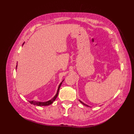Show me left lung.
Wrapping results in <instances>:
<instances>
[{"instance_id":"left-lung-1","label":"left lung","mask_w":134,"mask_h":134,"mask_svg":"<svg viewBox=\"0 0 134 134\" xmlns=\"http://www.w3.org/2000/svg\"><path fill=\"white\" fill-rule=\"evenodd\" d=\"M79 101H80V102H81V103H82V104H83V105H85V106H86V107H89V105H86V104H84V103H83V102H82V101H81V100H79Z\"/></svg>"}]
</instances>
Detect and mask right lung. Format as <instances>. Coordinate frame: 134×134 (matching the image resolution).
<instances>
[{
	"label": "right lung",
	"mask_w": 134,
	"mask_h": 134,
	"mask_svg": "<svg viewBox=\"0 0 134 134\" xmlns=\"http://www.w3.org/2000/svg\"><path fill=\"white\" fill-rule=\"evenodd\" d=\"M16 67H17V65L16 66ZM62 83V82H61L60 84L59 85V86L58 87V91H57L56 94L55 96H54L53 98H52V99H51V100H49V101H46V102H38V101H30L29 102H30L31 104H33V105H37V106H47V105H49L52 104L53 103V102L55 100L56 97L58 96L59 89H60V86H61Z\"/></svg>",
	"instance_id": "1"
}]
</instances>
